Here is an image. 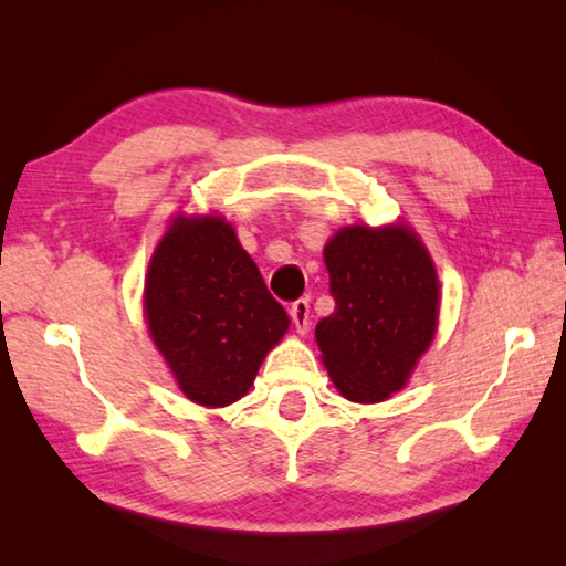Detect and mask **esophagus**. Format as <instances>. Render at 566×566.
I'll use <instances>...</instances> for the list:
<instances>
[{
	"label": "esophagus",
	"mask_w": 566,
	"mask_h": 566,
	"mask_svg": "<svg viewBox=\"0 0 566 566\" xmlns=\"http://www.w3.org/2000/svg\"><path fill=\"white\" fill-rule=\"evenodd\" d=\"M290 314H292V322H294V327H296V334H304L310 332V302L306 300H300V302H294L292 306H290Z\"/></svg>",
	"instance_id": "esophagus-1"
}]
</instances>
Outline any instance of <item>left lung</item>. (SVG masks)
<instances>
[{
    "label": "left lung",
    "instance_id": "left-lung-1",
    "mask_svg": "<svg viewBox=\"0 0 566 566\" xmlns=\"http://www.w3.org/2000/svg\"><path fill=\"white\" fill-rule=\"evenodd\" d=\"M334 312L314 339L339 395L377 405L407 387L432 347L442 284L409 222L347 224L324 244Z\"/></svg>",
    "mask_w": 566,
    "mask_h": 566
}]
</instances>
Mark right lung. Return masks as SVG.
I'll return each mask as SVG.
<instances>
[{
	"label": "right lung",
	"mask_w": 566,
	"mask_h": 566,
	"mask_svg": "<svg viewBox=\"0 0 566 566\" xmlns=\"http://www.w3.org/2000/svg\"><path fill=\"white\" fill-rule=\"evenodd\" d=\"M145 322L181 395L222 409L252 389L290 329L224 214L169 219L145 276Z\"/></svg>",
	"instance_id": "add662e5"
}]
</instances>
